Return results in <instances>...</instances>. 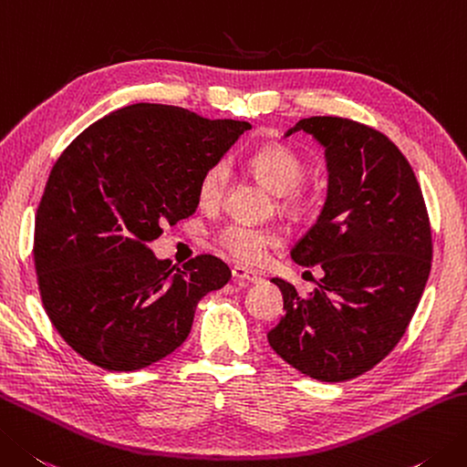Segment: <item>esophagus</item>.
<instances>
[{
    "mask_svg": "<svg viewBox=\"0 0 467 467\" xmlns=\"http://www.w3.org/2000/svg\"><path fill=\"white\" fill-rule=\"evenodd\" d=\"M233 277L236 281H246V283H257L259 281L257 273L246 269V267H241V265H234V267H233Z\"/></svg>",
    "mask_w": 467,
    "mask_h": 467,
    "instance_id": "esophagus-1",
    "label": "esophagus"
}]
</instances>
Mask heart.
I'll return each mask as SVG.
<instances>
[{"label":"heart","instance_id":"b5f03b06","mask_svg":"<svg viewBox=\"0 0 467 467\" xmlns=\"http://www.w3.org/2000/svg\"><path fill=\"white\" fill-rule=\"evenodd\" d=\"M246 170L261 184L281 198V208L289 214H301L309 208V196L301 186L307 176V163L299 153L281 143H265L246 158ZM231 168L226 160H216L198 180V200L214 208L224 200ZM213 243L228 257L243 265H259L271 249L281 244V234L271 226L228 223L213 234Z\"/></svg>","mask_w":467,"mask_h":467}]
</instances>
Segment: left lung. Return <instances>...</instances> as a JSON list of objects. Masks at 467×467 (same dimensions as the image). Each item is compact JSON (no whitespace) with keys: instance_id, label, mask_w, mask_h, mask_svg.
Returning a JSON list of instances; mask_svg holds the SVG:
<instances>
[{"instance_id":"obj_1","label":"left lung","mask_w":467,"mask_h":467,"mask_svg":"<svg viewBox=\"0 0 467 467\" xmlns=\"http://www.w3.org/2000/svg\"><path fill=\"white\" fill-rule=\"evenodd\" d=\"M326 148L330 186L317 223L291 257L319 265L312 297L271 279L285 316L271 348L307 377L340 382L389 356L413 317L431 271V223L413 168L385 133L346 117L296 123Z\"/></svg>"}]
</instances>
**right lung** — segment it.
Instances as JSON below:
<instances>
[{"mask_svg":"<svg viewBox=\"0 0 467 467\" xmlns=\"http://www.w3.org/2000/svg\"><path fill=\"white\" fill-rule=\"evenodd\" d=\"M251 123L137 103L87 127L54 163L36 213L46 314L72 350L130 372L182 346L198 301L231 269L198 254L178 269L148 243L196 213L198 180Z\"/></svg>","mask_w":467,"mask_h":467,"instance_id":"add662e5","label":"right lung"}]
</instances>
